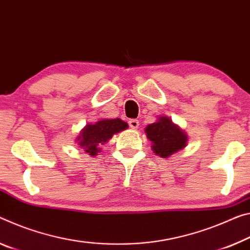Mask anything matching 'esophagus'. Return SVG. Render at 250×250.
Instances as JSON below:
<instances>
[{
    "mask_svg": "<svg viewBox=\"0 0 250 250\" xmlns=\"http://www.w3.org/2000/svg\"><path fill=\"white\" fill-rule=\"evenodd\" d=\"M129 125L131 129H138V126H139V121L136 120V119H131V120H129Z\"/></svg>",
    "mask_w": 250,
    "mask_h": 250,
    "instance_id": "1",
    "label": "esophagus"
}]
</instances>
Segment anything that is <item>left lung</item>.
Listing matches in <instances>:
<instances>
[{
  "mask_svg": "<svg viewBox=\"0 0 250 250\" xmlns=\"http://www.w3.org/2000/svg\"><path fill=\"white\" fill-rule=\"evenodd\" d=\"M145 131L152 142L153 152L161 158H168L187 146V134L168 117H159L157 122L146 125Z\"/></svg>",
  "mask_w": 250,
  "mask_h": 250,
  "instance_id": "obj_1",
  "label": "left lung"
}]
</instances>
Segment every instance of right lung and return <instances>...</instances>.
I'll return each mask as SVG.
<instances>
[{
    "label": "right lung",
    "mask_w": 250,
    "mask_h": 250,
    "mask_svg": "<svg viewBox=\"0 0 250 250\" xmlns=\"http://www.w3.org/2000/svg\"><path fill=\"white\" fill-rule=\"evenodd\" d=\"M126 128L128 124L119 118L102 119L96 124L86 125L78 136L77 142L86 153L93 157L100 152L99 146L109 141L113 134L124 131Z\"/></svg>",
    "instance_id": "right-lung-1"
}]
</instances>
